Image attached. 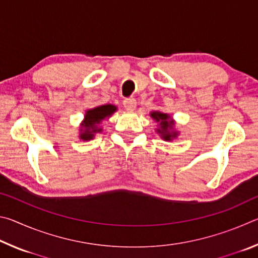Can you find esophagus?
Masks as SVG:
<instances>
[{"label": "esophagus", "instance_id": "1", "mask_svg": "<svg viewBox=\"0 0 258 258\" xmlns=\"http://www.w3.org/2000/svg\"><path fill=\"white\" fill-rule=\"evenodd\" d=\"M124 107L127 109V110H134L135 107H137V100L133 99V98H127L124 100Z\"/></svg>", "mask_w": 258, "mask_h": 258}]
</instances>
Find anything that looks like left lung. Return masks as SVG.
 <instances>
[{
  "mask_svg": "<svg viewBox=\"0 0 258 258\" xmlns=\"http://www.w3.org/2000/svg\"><path fill=\"white\" fill-rule=\"evenodd\" d=\"M150 116L157 123H159V128H157V133L160 134L161 139H164L165 141H172L177 137V132L173 130L174 120H172L171 116L160 111H152Z\"/></svg>",
  "mask_w": 258,
  "mask_h": 258,
  "instance_id": "8db88e82",
  "label": "left lung"
}]
</instances>
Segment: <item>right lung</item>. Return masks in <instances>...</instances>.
Listing matches in <instances>:
<instances>
[{"label": "right lung", "instance_id": "obj_1", "mask_svg": "<svg viewBox=\"0 0 258 258\" xmlns=\"http://www.w3.org/2000/svg\"><path fill=\"white\" fill-rule=\"evenodd\" d=\"M116 110V106H112V104H103V106H99L87 110L85 113V118L81 126L80 139L84 140V141L93 139L95 133H100L102 131V128L98 127V125L104 118L111 116Z\"/></svg>", "mask_w": 258, "mask_h": 258}]
</instances>
